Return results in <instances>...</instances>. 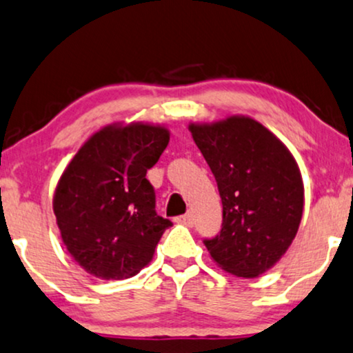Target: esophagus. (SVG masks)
I'll use <instances>...</instances> for the list:
<instances>
[{
    "mask_svg": "<svg viewBox=\"0 0 353 353\" xmlns=\"http://www.w3.org/2000/svg\"><path fill=\"white\" fill-rule=\"evenodd\" d=\"M178 223L180 224H185V225H193V214H191V212H188V214H183V216H180L178 217Z\"/></svg>",
    "mask_w": 353,
    "mask_h": 353,
    "instance_id": "obj_1",
    "label": "esophagus"
}]
</instances>
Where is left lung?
I'll return each instance as SVG.
<instances>
[{
	"label": "left lung",
	"instance_id": "left-lung-1",
	"mask_svg": "<svg viewBox=\"0 0 353 353\" xmlns=\"http://www.w3.org/2000/svg\"><path fill=\"white\" fill-rule=\"evenodd\" d=\"M223 201V229L204 241L217 267L255 278L280 262L304 210L301 172L288 147L259 121L229 116L188 125Z\"/></svg>",
	"mask_w": 353,
	"mask_h": 353
}]
</instances>
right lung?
<instances>
[{"mask_svg": "<svg viewBox=\"0 0 353 353\" xmlns=\"http://www.w3.org/2000/svg\"><path fill=\"white\" fill-rule=\"evenodd\" d=\"M168 141L165 125H104L63 170L54 214L68 254L90 275L123 280L154 259L172 223L155 212L154 186L145 175Z\"/></svg>", "mask_w": 353, "mask_h": 353, "instance_id": "add662e5", "label": "right lung"}]
</instances>
